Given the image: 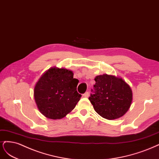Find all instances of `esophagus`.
Masks as SVG:
<instances>
[{"mask_svg":"<svg viewBox=\"0 0 159 159\" xmlns=\"http://www.w3.org/2000/svg\"><path fill=\"white\" fill-rule=\"evenodd\" d=\"M83 96L86 97V98H87V97H89V92H86L84 94H83Z\"/></svg>","mask_w":159,"mask_h":159,"instance_id":"esophagus-1","label":"esophagus"}]
</instances>
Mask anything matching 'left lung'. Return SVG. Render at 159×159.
Returning a JSON list of instances; mask_svg holds the SVG:
<instances>
[{"label":"left lung","mask_w":159,"mask_h":159,"mask_svg":"<svg viewBox=\"0 0 159 159\" xmlns=\"http://www.w3.org/2000/svg\"><path fill=\"white\" fill-rule=\"evenodd\" d=\"M94 80L96 83L89 99L95 111L110 120L124 116L132 102L130 86L122 79L113 75H99Z\"/></svg>","instance_id":"8db88e82"}]
</instances>
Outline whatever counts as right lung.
<instances>
[{"mask_svg":"<svg viewBox=\"0 0 159 159\" xmlns=\"http://www.w3.org/2000/svg\"><path fill=\"white\" fill-rule=\"evenodd\" d=\"M78 83L71 70L49 69L34 88V98L39 111L49 119L63 118L75 108L82 96L76 90Z\"/></svg>","mask_w":159,"mask_h":159,"instance_id":"add662e5","label":"right lung"}]
</instances>
